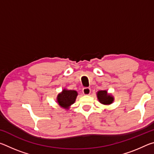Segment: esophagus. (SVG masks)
<instances>
[{
	"instance_id": "1",
	"label": "esophagus",
	"mask_w": 154,
	"mask_h": 154,
	"mask_svg": "<svg viewBox=\"0 0 154 154\" xmlns=\"http://www.w3.org/2000/svg\"><path fill=\"white\" fill-rule=\"evenodd\" d=\"M82 92L84 95H89L91 92V90L88 88H84L82 90Z\"/></svg>"
}]
</instances>
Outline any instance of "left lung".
Here are the masks:
<instances>
[{"label": "left lung", "mask_w": 154, "mask_h": 154, "mask_svg": "<svg viewBox=\"0 0 154 154\" xmlns=\"http://www.w3.org/2000/svg\"><path fill=\"white\" fill-rule=\"evenodd\" d=\"M99 102L104 105H109L113 103L114 97L111 94H109L106 90H99L96 93Z\"/></svg>", "instance_id": "8db88e82"}]
</instances>
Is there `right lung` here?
<instances>
[{"label":"right lung","instance_id":"right-lung-1","mask_svg":"<svg viewBox=\"0 0 154 154\" xmlns=\"http://www.w3.org/2000/svg\"><path fill=\"white\" fill-rule=\"evenodd\" d=\"M77 95L78 93L76 90L64 89L57 96L56 102L60 107L69 110L76 100Z\"/></svg>","mask_w":154,"mask_h":154}]
</instances>
